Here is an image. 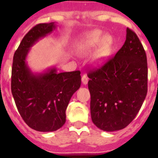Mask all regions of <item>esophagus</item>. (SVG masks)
Returning a JSON list of instances; mask_svg holds the SVG:
<instances>
[{
	"label": "esophagus",
	"instance_id": "34e87169",
	"mask_svg": "<svg viewBox=\"0 0 158 158\" xmlns=\"http://www.w3.org/2000/svg\"><path fill=\"white\" fill-rule=\"evenodd\" d=\"M81 81L84 85H86V84L88 83V81H89V78H88V77L86 76V75H83V76H82Z\"/></svg>",
	"mask_w": 158,
	"mask_h": 158
}]
</instances>
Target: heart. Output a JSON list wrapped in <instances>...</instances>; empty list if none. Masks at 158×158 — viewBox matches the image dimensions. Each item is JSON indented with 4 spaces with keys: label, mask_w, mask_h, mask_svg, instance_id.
I'll use <instances>...</instances> for the list:
<instances>
[{
    "label": "heart",
    "mask_w": 158,
    "mask_h": 158,
    "mask_svg": "<svg viewBox=\"0 0 158 158\" xmlns=\"http://www.w3.org/2000/svg\"><path fill=\"white\" fill-rule=\"evenodd\" d=\"M111 43L112 40L111 36L108 35H104V32L100 30H93L82 36L77 44L76 50L80 54L85 55L91 53L100 45L93 60L95 65H99L104 63L109 56Z\"/></svg>",
    "instance_id": "1"
}]
</instances>
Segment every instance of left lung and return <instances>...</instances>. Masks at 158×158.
Returning <instances> with one entry per match:
<instances>
[{
    "instance_id": "1",
    "label": "left lung",
    "mask_w": 158,
    "mask_h": 158,
    "mask_svg": "<svg viewBox=\"0 0 158 158\" xmlns=\"http://www.w3.org/2000/svg\"><path fill=\"white\" fill-rule=\"evenodd\" d=\"M93 123L104 131L128 126L140 110L147 93V59L142 43L127 28L123 46L101 67L88 73Z\"/></svg>"
}]
</instances>
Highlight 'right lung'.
<instances>
[{
    "label": "right lung",
    "mask_w": 158,
    "mask_h": 158,
    "mask_svg": "<svg viewBox=\"0 0 158 158\" xmlns=\"http://www.w3.org/2000/svg\"><path fill=\"white\" fill-rule=\"evenodd\" d=\"M56 28L52 23H40L25 35L14 54L11 89L19 115L32 129L55 131L65 123V110L81 86L79 70L57 72L55 67L34 73L26 58L31 47Z\"/></svg>",
    "instance_id": "1"
}]
</instances>
